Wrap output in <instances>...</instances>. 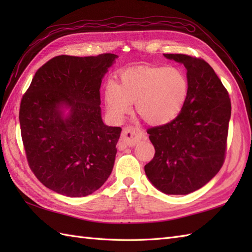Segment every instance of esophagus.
<instances>
[{
	"instance_id": "obj_1",
	"label": "esophagus",
	"mask_w": 252,
	"mask_h": 252,
	"mask_svg": "<svg viewBox=\"0 0 252 252\" xmlns=\"http://www.w3.org/2000/svg\"><path fill=\"white\" fill-rule=\"evenodd\" d=\"M142 137H144V132L137 126H126L123 129L121 140L125 142L126 146H134L137 142H140Z\"/></svg>"
}]
</instances>
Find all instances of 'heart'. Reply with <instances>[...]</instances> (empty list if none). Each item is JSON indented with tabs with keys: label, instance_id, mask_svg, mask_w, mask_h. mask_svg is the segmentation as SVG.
Wrapping results in <instances>:
<instances>
[{
	"label": "heart",
	"instance_id": "heart-1",
	"mask_svg": "<svg viewBox=\"0 0 252 252\" xmlns=\"http://www.w3.org/2000/svg\"><path fill=\"white\" fill-rule=\"evenodd\" d=\"M189 95L186 73L176 67H138L123 71L117 84L107 83L104 100L108 115L121 120L135 103L137 114L149 125H165L178 117Z\"/></svg>",
	"mask_w": 252,
	"mask_h": 252
}]
</instances>
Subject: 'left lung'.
<instances>
[{
    "label": "left lung",
    "instance_id": "left-lung-1",
    "mask_svg": "<svg viewBox=\"0 0 252 252\" xmlns=\"http://www.w3.org/2000/svg\"><path fill=\"white\" fill-rule=\"evenodd\" d=\"M163 55L186 68L189 95L173 121L147 130L155 156L145 165V173L164 194L187 195L201 189L222 168L231 99L207 62L184 54Z\"/></svg>",
    "mask_w": 252,
    "mask_h": 252
}]
</instances>
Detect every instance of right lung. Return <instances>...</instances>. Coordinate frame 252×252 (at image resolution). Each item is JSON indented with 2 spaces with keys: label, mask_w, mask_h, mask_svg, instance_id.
<instances>
[{
  "label": "right lung",
  "mask_w": 252,
  "mask_h": 252,
  "mask_svg": "<svg viewBox=\"0 0 252 252\" xmlns=\"http://www.w3.org/2000/svg\"><path fill=\"white\" fill-rule=\"evenodd\" d=\"M117 57L56 56L37 69L21 98L20 131L29 167L58 194L91 195L114 168L121 127L104 125L99 89Z\"/></svg>",
  "instance_id": "1"
}]
</instances>
